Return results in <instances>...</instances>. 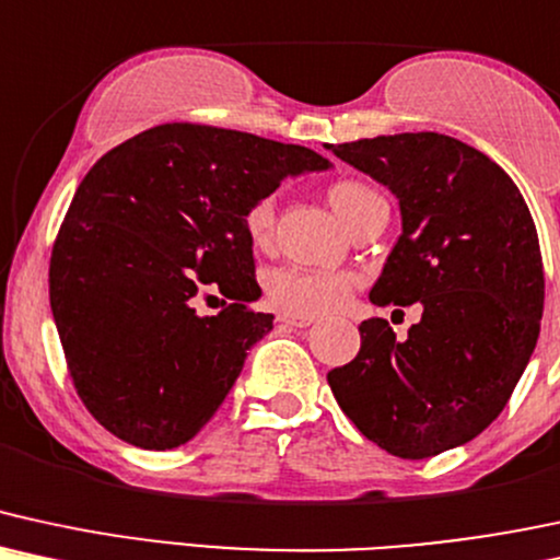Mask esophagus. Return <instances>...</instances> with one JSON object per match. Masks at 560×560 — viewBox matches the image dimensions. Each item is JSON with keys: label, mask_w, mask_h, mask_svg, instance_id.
Returning a JSON list of instances; mask_svg holds the SVG:
<instances>
[{"label": "esophagus", "mask_w": 560, "mask_h": 560, "mask_svg": "<svg viewBox=\"0 0 560 560\" xmlns=\"http://www.w3.org/2000/svg\"><path fill=\"white\" fill-rule=\"evenodd\" d=\"M278 322L280 325H288V327H308L314 325V317H306V314H278Z\"/></svg>", "instance_id": "esophagus-1"}]
</instances>
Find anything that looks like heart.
<instances>
[{
	"label": "heart",
	"mask_w": 560,
	"mask_h": 560,
	"mask_svg": "<svg viewBox=\"0 0 560 560\" xmlns=\"http://www.w3.org/2000/svg\"><path fill=\"white\" fill-rule=\"evenodd\" d=\"M380 196L370 186L359 180H338L327 188V201L338 212L340 220L348 228L353 220L377 201ZM272 222H275V203L269 196L248 203L243 212V230H246L248 241L254 246H267L272 238ZM357 285V275L351 272H319V269L304 267H278L267 275L265 291L272 306H278L285 314H327L343 306V301Z\"/></svg>",
	"instance_id": "1"
}]
</instances>
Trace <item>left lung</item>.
<instances>
[{"mask_svg": "<svg viewBox=\"0 0 560 560\" xmlns=\"http://www.w3.org/2000/svg\"><path fill=\"white\" fill-rule=\"evenodd\" d=\"M327 149L398 199L404 230L372 304L422 308L404 340L383 317L361 322L357 359L327 374L332 396L393 456L458 448L503 411L540 335L542 256L524 196L488 154L443 133Z\"/></svg>", "mask_w": 560, "mask_h": 560, "instance_id": "8db88e82", "label": "left lung"}]
</instances>
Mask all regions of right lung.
Masks as SVG:
<instances>
[{
	"mask_svg": "<svg viewBox=\"0 0 560 560\" xmlns=\"http://www.w3.org/2000/svg\"><path fill=\"white\" fill-rule=\"evenodd\" d=\"M330 167L295 143L167 122L89 170L51 248L49 301L104 430L170 451L214 417L275 319L248 308L261 288L243 212L288 175ZM207 287L226 295L212 318L195 312Z\"/></svg>",
	"mask_w": 560,
	"mask_h": 560,
	"instance_id": "add662e5",
	"label": "right lung"
}]
</instances>
